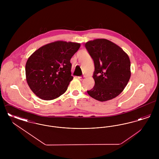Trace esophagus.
Segmentation results:
<instances>
[{
    "mask_svg": "<svg viewBox=\"0 0 159 159\" xmlns=\"http://www.w3.org/2000/svg\"><path fill=\"white\" fill-rule=\"evenodd\" d=\"M84 78V76H79L78 77V79L80 80H83Z\"/></svg>",
    "mask_w": 159,
    "mask_h": 159,
    "instance_id": "esophagus-1",
    "label": "esophagus"
}]
</instances>
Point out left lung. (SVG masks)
I'll return each mask as SVG.
<instances>
[{
  "label": "left lung",
  "mask_w": 159,
  "mask_h": 159,
  "mask_svg": "<svg viewBox=\"0 0 159 159\" xmlns=\"http://www.w3.org/2000/svg\"><path fill=\"white\" fill-rule=\"evenodd\" d=\"M85 48L93 61L95 85L88 93L99 101H106L118 96L130 77L128 55L119 46L105 39L85 43Z\"/></svg>",
  "instance_id": "8db88e82"
}]
</instances>
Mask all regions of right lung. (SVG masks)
<instances>
[{"mask_svg": "<svg viewBox=\"0 0 159 159\" xmlns=\"http://www.w3.org/2000/svg\"><path fill=\"white\" fill-rule=\"evenodd\" d=\"M80 46L77 43L57 41L42 46L29 58L27 82L40 98L52 100L67 91L73 79L70 60Z\"/></svg>", "mask_w": 159, "mask_h": 159, "instance_id": "add662e5", "label": "right lung"}]
</instances>
